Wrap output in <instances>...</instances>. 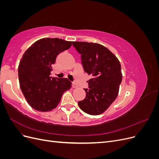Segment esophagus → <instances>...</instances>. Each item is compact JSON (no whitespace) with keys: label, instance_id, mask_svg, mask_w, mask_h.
I'll list each match as a JSON object with an SVG mask.
<instances>
[{"label":"esophagus","instance_id":"1","mask_svg":"<svg viewBox=\"0 0 159 159\" xmlns=\"http://www.w3.org/2000/svg\"><path fill=\"white\" fill-rule=\"evenodd\" d=\"M71 85H72V88H78V85H77V84H75V83H72L71 84Z\"/></svg>","mask_w":159,"mask_h":159}]
</instances>
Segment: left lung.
Returning a JSON list of instances; mask_svg holds the SVG:
<instances>
[{"mask_svg": "<svg viewBox=\"0 0 159 159\" xmlns=\"http://www.w3.org/2000/svg\"><path fill=\"white\" fill-rule=\"evenodd\" d=\"M81 54L84 71L91 78L89 88L84 89L85 98L78 102L85 113L98 115L106 111L117 98L122 81L121 64L117 57L103 45L97 43L73 42Z\"/></svg>", "mask_w": 159, "mask_h": 159, "instance_id": "obj_1", "label": "left lung"}]
</instances>
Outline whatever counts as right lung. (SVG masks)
I'll return each instance as SVG.
<instances>
[{
	"label": "right lung",
	"mask_w": 159,
	"mask_h": 159,
	"mask_svg": "<svg viewBox=\"0 0 159 159\" xmlns=\"http://www.w3.org/2000/svg\"><path fill=\"white\" fill-rule=\"evenodd\" d=\"M71 42L59 38H42L23 54L18 66L22 92L31 107L46 112L55 109L62 94L71 87L67 78L50 77L52 66L60 53L69 49Z\"/></svg>",
	"instance_id": "add662e5"
}]
</instances>
